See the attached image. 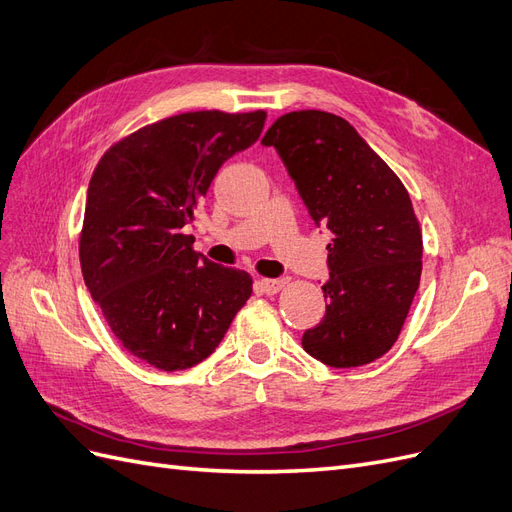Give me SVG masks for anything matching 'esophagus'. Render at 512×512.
I'll use <instances>...</instances> for the list:
<instances>
[{
  "instance_id": "1",
  "label": "esophagus",
  "mask_w": 512,
  "mask_h": 512,
  "mask_svg": "<svg viewBox=\"0 0 512 512\" xmlns=\"http://www.w3.org/2000/svg\"><path fill=\"white\" fill-rule=\"evenodd\" d=\"M286 284V280H256V290L265 294H277Z\"/></svg>"
}]
</instances>
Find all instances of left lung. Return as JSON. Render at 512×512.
Returning a JSON list of instances; mask_svg holds the SVG:
<instances>
[{
	"mask_svg": "<svg viewBox=\"0 0 512 512\" xmlns=\"http://www.w3.org/2000/svg\"><path fill=\"white\" fill-rule=\"evenodd\" d=\"M262 145L277 149L312 220L333 237L322 286L327 314L303 333L305 352L337 369L380 359L421 282L423 235L408 190L333 113H286Z\"/></svg>",
	"mask_w": 512,
	"mask_h": 512,
	"instance_id": "left-lung-1",
	"label": "left lung"
}]
</instances>
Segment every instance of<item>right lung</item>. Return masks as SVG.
<instances>
[{"instance_id":"obj_1","label":"right lung","mask_w":512,"mask_h":512,"mask_svg":"<svg viewBox=\"0 0 512 512\" xmlns=\"http://www.w3.org/2000/svg\"><path fill=\"white\" fill-rule=\"evenodd\" d=\"M265 119L196 111L149 123L108 149L91 175L79 239L85 286L121 346L160 371L205 361L252 297L250 273L200 258L183 228Z\"/></svg>"}]
</instances>
